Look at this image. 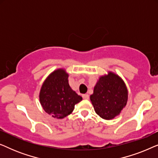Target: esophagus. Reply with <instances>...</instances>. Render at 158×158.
Listing matches in <instances>:
<instances>
[{
	"label": "esophagus",
	"instance_id": "esophagus-1",
	"mask_svg": "<svg viewBox=\"0 0 158 158\" xmlns=\"http://www.w3.org/2000/svg\"><path fill=\"white\" fill-rule=\"evenodd\" d=\"M82 96H83V98L85 99V100H88V99H89V96H88V94H83Z\"/></svg>",
	"mask_w": 158,
	"mask_h": 158
}]
</instances>
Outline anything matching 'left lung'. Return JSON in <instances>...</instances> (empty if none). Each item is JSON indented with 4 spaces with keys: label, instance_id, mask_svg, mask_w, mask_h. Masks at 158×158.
Here are the masks:
<instances>
[{
    "label": "left lung",
    "instance_id": "8db88e82",
    "mask_svg": "<svg viewBox=\"0 0 158 158\" xmlns=\"http://www.w3.org/2000/svg\"><path fill=\"white\" fill-rule=\"evenodd\" d=\"M90 98L96 113L102 118L110 120L125 107L128 91L122 79L109 72V75L99 78Z\"/></svg>",
    "mask_w": 158,
    "mask_h": 158
}]
</instances>
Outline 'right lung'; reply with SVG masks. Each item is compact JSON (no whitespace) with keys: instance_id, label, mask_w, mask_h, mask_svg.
I'll list each match as a JSON object with an SVG mask.
<instances>
[{"instance_id":"obj_1","label":"right lung","mask_w":158,"mask_h":158,"mask_svg":"<svg viewBox=\"0 0 158 158\" xmlns=\"http://www.w3.org/2000/svg\"><path fill=\"white\" fill-rule=\"evenodd\" d=\"M40 101L47 114L55 118H63L72 113L75 105L82 101V97L70 88L65 70L58 69L44 81L40 93Z\"/></svg>"}]
</instances>
